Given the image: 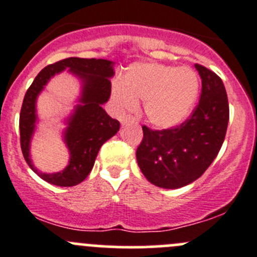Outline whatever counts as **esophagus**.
I'll use <instances>...</instances> for the list:
<instances>
[{
  "label": "esophagus",
  "instance_id": "obj_1",
  "mask_svg": "<svg viewBox=\"0 0 257 257\" xmlns=\"http://www.w3.org/2000/svg\"><path fill=\"white\" fill-rule=\"evenodd\" d=\"M129 121H136V118H134L133 115H125L121 118V123L125 124V123H129Z\"/></svg>",
  "mask_w": 257,
  "mask_h": 257
}]
</instances>
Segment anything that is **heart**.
<instances>
[{
  "label": "heart",
  "instance_id": "heart-1",
  "mask_svg": "<svg viewBox=\"0 0 257 257\" xmlns=\"http://www.w3.org/2000/svg\"><path fill=\"white\" fill-rule=\"evenodd\" d=\"M200 91V80L187 66L139 62L129 66L123 81H115L111 96L119 110H134L143 100L144 114L158 128H171L191 114Z\"/></svg>",
  "mask_w": 257,
  "mask_h": 257
}]
</instances>
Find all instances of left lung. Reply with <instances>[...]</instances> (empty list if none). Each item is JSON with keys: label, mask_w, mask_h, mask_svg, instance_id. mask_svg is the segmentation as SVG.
Wrapping results in <instances>:
<instances>
[{"label": "left lung", "mask_w": 257, "mask_h": 257, "mask_svg": "<svg viewBox=\"0 0 257 257\" xmlns=\"http://www.w3.org/2000/svg\"><path fill=\"white\" fill-rule=\"evenodd\" d=\"M202 79L201 98L191 115L173 128L153 131L147 125L137 148L142 173L162 188H179L200 178L220 152L227 131L225 85L217 74L196 64Z\"/></svg>", "instance_id": "8db88e82"}]
</instances>
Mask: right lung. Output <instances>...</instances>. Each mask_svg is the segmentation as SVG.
<instances>
[{"label":"right lung","instance_id":"add662e5","mask_svg":"<svg viewBox=\"0 0 257 257\" xmlns=\"http://www.w3.org/2000/svg\"><path fill=\"white\" fill-rule=\"evenodd\" d=\"M76 73L84 83L82 104L69 121L66 141L71 151L68 167L57 174H41L32 166L29 159V141L36 121L34 103L48 79L64 68ZM114 75L111 61L104 59L68 57L42 69L25 94L20 113V143L25 161L40 178L60 187L76 186L88 177L94 166L100 147L115 136L120 128L116 119L110 118L101 108L108 101L111 91L110 78Z\"/></svg>","mask_w":257,"mask_h":257}]
</instances>
